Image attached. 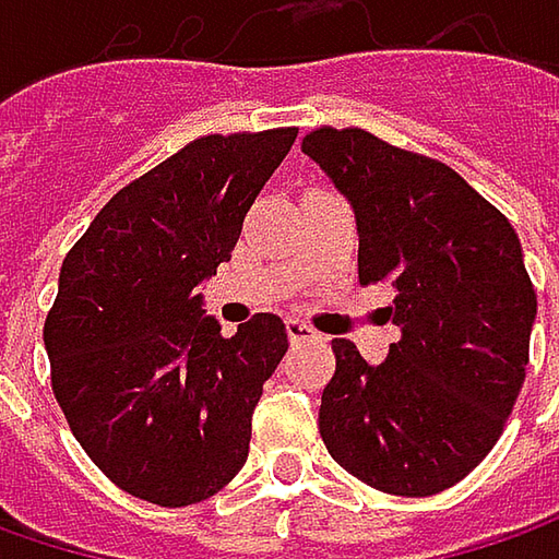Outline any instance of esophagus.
I'll return each mask as SVG.
<instances>
[{"mask_svg": "<svg viewBox=\"0 0 559 559\" xmlns=\"http://www.w3.org/2000/svg\"><path fill=\"white\" fill-rule=\"evenodd\" d=\"M286 333H289V342H308V338H317L308 323L301 320H286Z\"/></svg>", "mask_w": 559, "mask_h": 559, "instance_id": "34e87169", "label": "esophagus"}]
</instances>
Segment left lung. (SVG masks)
<instances>
[{
    "label": "left lung",
    "instance_id": "left-lung-1",
    "mask_svg": "<svg viewBox=\"0 0 559 559\" xmlns=\"http://www.w3.org/2000/svg\"><path fill=\"white\" fill-rule=\"evenodd\" d=\"M301 152L355 207L360 286L392 283L401 330L379 367L335 338L323 444L370 488L439 495L485 461L526 379L538 301L520 236L457 170L367 130L320 127Z\"/></svg>",
    "mask_w": 559,
    "mask_h": 559
}]
</instances>
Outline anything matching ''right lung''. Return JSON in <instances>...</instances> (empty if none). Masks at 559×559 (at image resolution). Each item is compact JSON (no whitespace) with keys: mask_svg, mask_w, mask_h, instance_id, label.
<instances>
[{"mask_svg":"<svg viewBox=\"0 0 559 559\" xmlns=\"http://www.w3.org/2000/svg\"><path fill=\"white\" fill-rule=\"evenodd\" d=\"M295 136L192 140L123 186L61 264L43 326L55 401L90 461L140 501L199 504L246 463L289 338L276 313L221 335L199 283L229 261Z\"/></svg>","mask_w":559,"mask_h":559,"instance_id":"add662e5","label":"right lung"}]
</instances>
